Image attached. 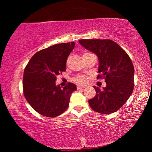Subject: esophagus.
<instances>
[{"label": "esophagus", "instance_id": "obj_1", "mask_svg": "<svg viewBox=\"0 0 152 152\" xmlns=\"http://www.w3.org/2000/svg\"><path fill=\"white\" fill-rule=\"evenodd\" d=\"M84 88V86H77V89L78 90H80V89H82V88Z\"/></svg>", "mask_w": 152, "mask_h": 152}]
</instances>
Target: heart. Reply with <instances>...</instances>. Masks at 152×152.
<instances>
[{
    "mask_svg": "<svg viewBox=\"0 0 152 152\" xmlns=\"http://www.w3.org/2000/svg\"><path fill=\"white\" fill-rule=\"evenodd\" d=\"M90 54H91V53H89V52H85L83 53V55H82V57H86V56H88ZM74 81L76 82V83L78 84H80V85H82V84H84L86 83L87 82V77L86 76H84V75H78L75 76L74 78Z\"/></svg>",
    "mask_w": 152,
    "mask_h": 152,
    "instance_id": "1",
    "label": "heart"
}]
</instances>
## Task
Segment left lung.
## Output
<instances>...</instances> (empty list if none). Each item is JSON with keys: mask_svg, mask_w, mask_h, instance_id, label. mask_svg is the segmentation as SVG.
<instances>
[{"mask_svg": "<svg viewBox=\"0 0 152 152\" xmlns=\"http://www.w3.org/2000/svg\"><path fill=\"white\" fill-rule=\"evenodd\" d=\"M79 43L97 55L99 60L97 78H104L107 86H94L96 95L88 103L92 110L110 114L119 110L132 94L134 67L126 51L110 39H80Z\"/></svg>", "mask_w": 152, "mask_h": 152, "instance_id": "8db88e82", "label": "left lung"}]
</instances>
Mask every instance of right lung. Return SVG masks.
Here are the masks:
<instances>
[{
    "label": "right lung",
    "mask_w": 152,
    "mask_h": 152,
    "mask_svg": "<svg viewBox=\"0 0 152 152\" xmlns=\"http://www.w3.org/2000/svg\"><path fill=\"white\" fill-rule=\"evenodd\" d=\"M75 43L50 46L35 53L25 67L23 89L25 99L43 116L55 117L68 109L70 97L76 86L68 82L61 88L56 86V77L66 71V60Z\"/></svg>",
    "instance_id": "add662e5"
}]
</instances>
